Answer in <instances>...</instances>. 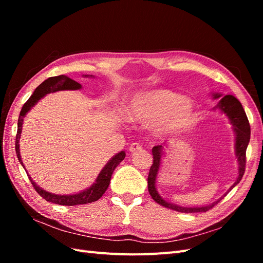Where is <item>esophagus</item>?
I'll use <instances>...</instances> for the list:
<instances>
[{"instance_id":"esophagus-1","label":"esophagus","mask_w":263,"mask_h":263,"mask_svg":"<svg viewBox=\"0 0 263 263\" xmlns=\"http://www.w3.org/2000/svg\"><path fill=\"white\" fill-rule=\"evenodd\" d=\"M141 149H142V147L139 144H136V142H134V144H132L130 147H129V151H130L132 154L133 153H137V151H139Z\"/></svg>"}]
</instances>
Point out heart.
<instances>
[{
  "instance_id": "1",
  "label": "heart",
  "mask_w": 263,
  "mask_h": 263,
  "mask_svg": "<svg viewBox=\"0 0 263 263\" xmlns=\"http://www.w3.org/2000/svg\"><path fill=\"white\" fill-rule=\"evenodd\" d=\"M195 108L192 101L179 93L165 89H155L137 94L127 108V116L133 122H154L158 135H179L193 124Z\"/></svg>"
}]
</instances>
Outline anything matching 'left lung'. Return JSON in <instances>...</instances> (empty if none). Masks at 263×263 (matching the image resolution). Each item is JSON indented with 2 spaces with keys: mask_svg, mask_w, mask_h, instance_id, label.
<instances>
[{
  "mask_svg": "<svg viewBox=\"0 0 263 263\" xmlns=\"http://www.w3.org/2000/svg\"><path fill=\"white\" fill-rule=\"evenodd\" d=\"M213 97H214V99H218V98H220V94L216 93V94H214ZM216 108H219L221 113L226 114V116L229 118L230 123H232L234 132L236 134L235 148H236V156H237L238 164H239V169H238L239 170V173H238V178H237L236 182L232 186H230V189H229V191H230L235 185H237L238 183L240 182V180L242 179L243 173H245L246 150H247V147H248L249 140H250V125H249V121H248V118H247V115H246L245 109L241 105V103L238 101L235 97H233V95H225L224 98H221ZM162 155H163V146L162 145L155 146L153 148L154 162H153V165L150 166V170H149L148 191H149V194L151 195V197L154 198L155 202L164 206V208H166V209H170V210L181 212V213L208 212L209 210L214 208V206L216 205L218 202H220L222 197H220L219 200H217L216 202H214V203H212L210 205H206V206H201V208H182V206L172 204V203H169L165 200H163V198L159 195L158 191L156 189V181H157L159 169H160Z\"/></svg>",
  "mask_w": 263,
  "mask_h": 263,
  "instance_id": "8db88e82",
  "label": "left lung"
}]
</instances>
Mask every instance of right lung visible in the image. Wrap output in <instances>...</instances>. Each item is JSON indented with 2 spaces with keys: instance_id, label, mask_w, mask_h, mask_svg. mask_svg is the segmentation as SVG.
Here are the masks:
<instances>
[{
  "instance_id": "add662e5",
  "label": "right lung",
  "mask_w": 263,
  "mask_h": 263,
  "mask_svg": "<svg viewBox=\"0 0 263 263\" xmlns=\"http://www.w3.org/2000/svg\"><path fill=\"white\" fill-rule=\"evenodd\" d=\"M85 77H87V76H85ZM81 87L82 86L80 83L76 82L74 80H72V79H70L67 76L62 74V76H58V77H51L49 79H47V80L44 81L41 85H38L36 87V90L34 91V93L31 94V97L27 100L25 104L23 105L20 117H18V122H17L16 140H15V150H16L18 161L21 162V164L23 166H24V164L22 162V158H21V154H20V138H21L24 117H25V115L29 112L30 108L33 107L39 100L43 99L46 94L53 93V92L61 91V90H79V89H81ZM125 156L126 155L124 151H121V153L115 155L105 164L104 168L102 169V171L100 172V174L97 178V181H95V183H93V185L78 194L58 195V194L49 193V192H47V191L43 190L42 187H39L36 183L30 179L28 174L27 176L31 182V184H33L34 189L36 190V192L39 195H42V197L45 198L47 202H51V203L59 204V205H66V206L87 204V203H92V202L98 201L99 198H101L102 195L105 193V191L107 190V187L109 185V181H110V178H112L113 171L115 170L116 166L124 160Z\"/></svg>"
}]
</instances>
